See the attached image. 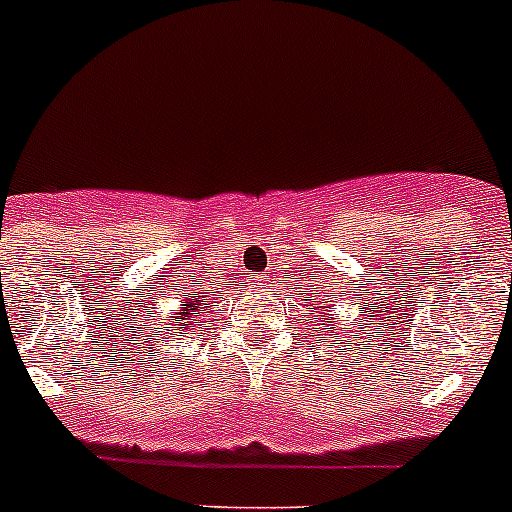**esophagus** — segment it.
Returning a JSON list of instances; mask_svg holds the SVG:
<instances>
[{
    "instance_id": "esophagus-1",
    "label": "esophagus",
    "mask_w": 512,
    "mask_h": 512,
    "mask_svg": "<svg viewBox=\"0 0 512 512\" xmlns=\"http://www.w3.org/2000/svg\"><path fill=\"white\" fill-rule=\"evenodd\" d=\"M253 284H259V281H264V276H261V274H256V276H253Z\"/></svg>"
}]
</instances>
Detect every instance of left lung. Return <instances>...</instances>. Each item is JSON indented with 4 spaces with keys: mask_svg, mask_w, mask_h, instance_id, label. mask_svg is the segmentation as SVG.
<instances>
[{
    "mask_svg": "<svg viewBox=\"0 0 512 512\" xmlns=\"http://www.w3.org/2000/svg\"><path fill=\"white\" fill-rule=\"evenodd\" d=\"M327 330H330V327H327Z\"/></svg>",
    "mask_w": 512,
    "mask_h": 512,
    "instance_id": "1",
    "label": "left lung"
}]
</instances>
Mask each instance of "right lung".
<instances>
[{"label": "right lung", "instance_id": "1", "mask_svg": "<svg viewBox=\"0 0 512 512\" xmlns=\"http://www.w3.org/2000/svg\"><path fill=\"white\" fill-rule=\"evenodd\" d=\"M200 304H192V302H185L182 304V309L180 312H177V317H175V322H180V325H185V320H190V317H198L200 314ZM187 330V327H185ZM182 335H187V332H182Z\"/></svg>", "mask_w": 512, "mask_h": 512}]
</instances>
